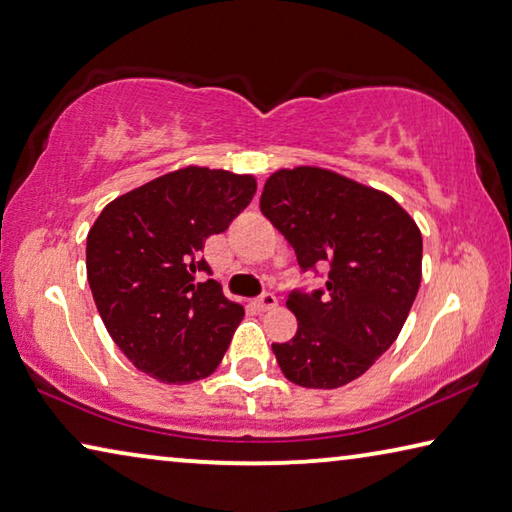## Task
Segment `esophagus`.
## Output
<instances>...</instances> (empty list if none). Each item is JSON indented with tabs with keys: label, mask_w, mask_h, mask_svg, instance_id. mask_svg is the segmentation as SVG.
Wrapping results in <instances>:
<instances>
[{
	"label": "esophagus",
	"mask_w": 512,
	"mask_h": 512,
	"mask_svg": "<svg viewBox=\"0 0 512 512\" xmlns=\"http://www.w3.org/2000/svg\"><path fill=\"white\" fill-rule=\"evenodd\" d=\"M275 305H278V298H275L273 294H262L255 300V307L259 312H269Z\"/></svg>",
	"instance_id": "1"
}]
</instances>
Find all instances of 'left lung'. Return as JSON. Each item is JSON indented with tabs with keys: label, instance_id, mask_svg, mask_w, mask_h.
<instances>
[{
	"label": "left lung",
	"instance_id": "left-lung-1",
	"mask_svg": "<svg viewBox=\"0 0 512 512\" xmlns=\"http://www.w3.org/2000/svg\"><path fill=\"white\" fill-rule=\"evenodd\" d=\"M259 209L285 234L303 271L328 264L326 289L291 291L298 330L273 344L285 378L335 389L396 342L421 282V232L387 193L319 166L282 168Z\"/></svg>",
	"mask_w": 512,
	"mask_h": 512
}]
</instances>
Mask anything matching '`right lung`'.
I'll return each instance as SVG.
<instances>
[{"label": "right lung", "instance_id": "1", "mask_svg": "<svg viewBox=\"0 0 512 512\" xmlns=\"http://www.w3.org/2000/svg\"><path fill=\"white\" fill-rule=\"evenodd\" d=\"M257 191L253 175L186 166L111 200L86 237V275L116 346L159 383L212 376L243 307L225 298L202 259Z\"/></svg>", "mask_w": 512, "mask_h": 512}]
</instances>
